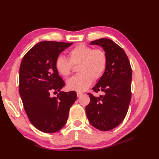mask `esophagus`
I'll list each match as a JSON object with an SVG mask.
<instances>
[{"label":"esophagus","mask_w":159,"mask_h":159,"mask_svg":"<svg viewBox=\"0 0 159 159\" xmlns=\"http://www.w3.org/2000/svg\"><path fill=\"white\" fill-rule=\"evenodd\" d=\"M82 95V93H80V92H77V96H78V97H80V96Z\"/></svg>","instance_id":"esophagus-1"}]
</instances>
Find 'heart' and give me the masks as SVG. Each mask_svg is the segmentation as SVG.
Returning <instances> with one entry per match:
<instances>
[{"mask_svg": "<svg viewBox=\"0 0 159 159\" xmlns=\"http://www.w3.org/2000/svg\"><path fill=\"white\" fill-rule=\"evenodd\" d=\"M69 59L58 56L55 67L58 73L66 78L70 75L72 64L78 65L80 74L72 77L67 82L68 88L78 92L87 90L93 83L102 76L106 69L107 58L105 52L101 49H94L85 44H79L69 52Z\"/></svg>", "mask_w": 159, "mask_h": 159, "instance_id": "obj_1", "label": "heart"}]
</instances>
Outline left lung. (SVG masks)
Here are the masks:
<instances>
[{
  "instance_id": "1",
  "label": "left lung",
  "mask_w": 159,
  "mask_h": 159,
  "mask_svg": "<svg viewBox=\"0 0 159 159\" xmlns=\"http://www.w3.org/2000/svg\"><path fill=\"white\" fill-rule=\"evenodd\" d=\"M91 45L103 48L107 56L106 69L92 89L105 92L95 97L89 93L90 103L85 107L91 125L100 131H109L123 121L131 98L132 70L125 52L113 40L100 38Z\"/></svg>"
}]
</instances>
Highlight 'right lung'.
I'll use <instances>...</instances> for the list:
<instances>
[{
	"mask_svg": "<svg viewBox=\"0 0 159 159\" xmlns=\"http://www.w3.org/2000/svg\"><path fill=\"white\" fill-rule=\"evenodd\" d=\"M73 43L42 41L34 46L22 60L19 71V93L31 123L40 131L52 133L63 127L69 111L77 99L75 91H52L65 86L56 69V57Z\"/></svg>",
	"mask_w": 159,
	"mask_h": 159,
	"instance_id": "right-lung-1",
	"label": "right lung"
}]
</instances>
